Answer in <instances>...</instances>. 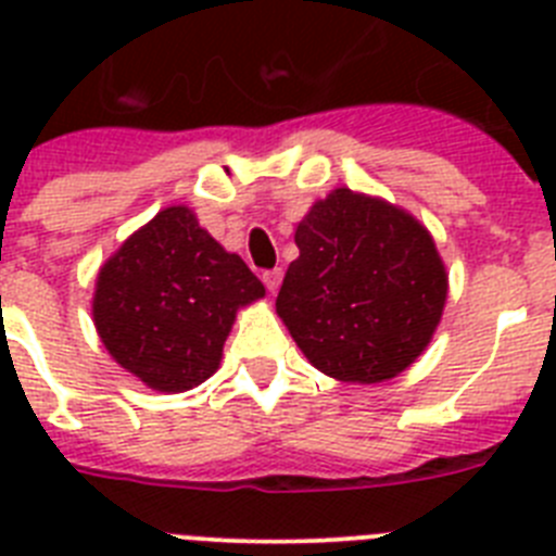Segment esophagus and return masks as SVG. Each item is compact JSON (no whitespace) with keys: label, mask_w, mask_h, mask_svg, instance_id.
I'll return each mask as SVG.
<instances>
[{"label":"esophagus","mask_w":556,"mask_h":556,"mask_svg":"<svg viewBox=\"0 0 556 556\" xmlns=\"http://www.w3.org/2000/svg\"><path fill=\"white\" fill-rule=\"evenodd\" d=\"M262 281H264V287L269 289V292H278V287H281V281H283V269L281 267L267 269V273L262 275Z\"/></svg>","instance_id":"34e87169"}]
</instances>
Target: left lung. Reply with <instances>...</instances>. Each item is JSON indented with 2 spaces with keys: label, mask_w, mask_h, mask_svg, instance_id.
Wrapping results in <instances>:
<instances>
[{
  "label": "left lung",
  "mask_w": 556,
  "mask_h": 556,
  "mask_svg": "<svg viewBox=\"0 0 556 556\" xmlns=\"http://www.w3.org/2000/svg\"><path fill=\"white\" fill-rule=\"evenodd\" d=\"M275 308L317 370L378 384L429 345L448 292L429 230L406 211L333 189L298 230Z\"/></svg>",
  "instance_id": "obj_1"
}]
</instances>
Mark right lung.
I'll list each match as a JSON object with an SVG mask.
<instances>
[{"instance_id": "obj_1", "label": "right lung", "mask_w": 556, "mask_h": 556, "mask_svg": "<svg viewBox=\"0 0 556 556\" xmlns=\"http://www.w3.org/2000/svg\"><path fill=\"white\" fill-rule=\"evenodd\" d=\"M264 298V283L225 253L198 217L172 205L127 239L100 269L94 326L132 376L161 392L203 384L219 367L236 308Z\"/></svg>"}]
</instances>
